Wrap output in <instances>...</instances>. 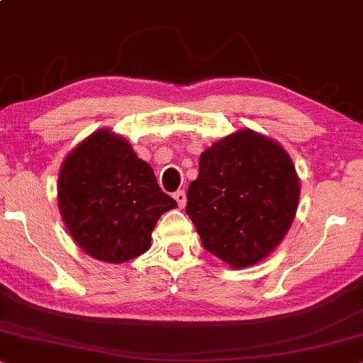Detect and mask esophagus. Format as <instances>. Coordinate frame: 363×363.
I'll use <instances>...</instances> for the list:
<instances>
[{
  "label": "esophagus",
  "instance_id": "1",
  "mask_svg": "<svg viewBox=\"0 0 363 363\" xmlns=\"http://www.w3.org/2000/svg\"><path fill=\"white\" fill-rule=\"evenodd\" d=\"M174 199L177 201L179 207H184V206H186V202H187L186 192H184V191H177V192H174Z\"/></svg>",
  "mask_w": 363,
  "mask_h": 363
}]
</instances>
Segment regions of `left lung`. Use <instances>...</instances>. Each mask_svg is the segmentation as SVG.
I'll return each mask as SVG.
<instances>
[{"mask_svg": "<svg viewBox=\"0 0 363 363\" xmlns=\"http://www.w3.org/2000/svg\"><path fill=\"white\" fill-rule=\"evenodd\" d=\"M301 179L277 141L239 129L207 147L187 191L201 242L232 269L262 262L291 229Z\"/></svg>", "mask_w": 363, "mask_h": 363, "instance_id": "8db88e82", "label": "left lung"}]
</instances>
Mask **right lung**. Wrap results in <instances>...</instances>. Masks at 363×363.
<instances>
[{
	"instance_id": "obj_1",
	"label": "right lung",
	"mask_w": 363,
	"mask_h": 363,
	"mask_svg": "<svg viewBox=\"0 0 363 363\" xmlns=\"http://www.w3.org/2000/svg\"><path fill=\"white\" fill-rule=\"evenodd\" d=\"M57 207L86 254L121 264L151 247L159 217L177 202L161 191L152 167L136 156L128 139L104 128L62 161Z\"/></svg>"
}]
</instances>
